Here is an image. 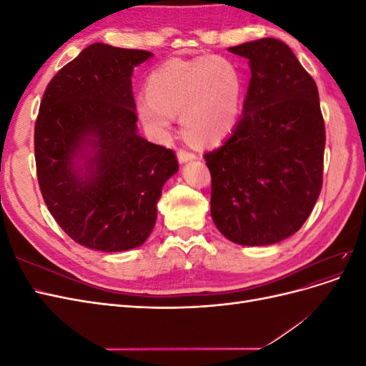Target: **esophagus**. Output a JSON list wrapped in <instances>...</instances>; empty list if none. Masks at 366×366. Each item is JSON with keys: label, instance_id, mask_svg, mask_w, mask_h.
I'll return each instance as SVG.
<instances>
[{"label": "esophagus", "instance_id": "1", "mask_svg": "<svg viewBox=\"0 0 366 366\" xmlns=\"http://www.w3.org/2000/svg\"><path fill=\"white\" fill-rule=\"evenodd\" d=\"M177 157H179L180 163H186V162H191V160L197 159V156H195L194 152L186 151V149H179V151H177Z\"/></svg>", "mask_w": 366, "mask_h": 366}]
</instances>
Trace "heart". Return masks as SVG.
<instances>
[{
  "mask_svg": "<svg viewBox=\"0 0 366 366\" xmlns=\"http://www.w3.org/2000/svg\"><path fill=\"white\" fill-rule=\"evenodd\" d=\"M148 93L139 99L137 113L154 134H168L174 114L182 113L187 137L218 143L238 124L244 77L234 61L223 56L171 59L151 73Z\"/></svg>",
  "mask_w": 366,
  "mask_h": 366,
  "instance_id": "b5f03b06",
  "label": "heart"
}]
</instances>
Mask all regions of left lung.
<instances>
[{
	"instance_id": "1",
	"label": "left lung",
	"mask_w": 366,
	"mask_h": 366,
	"mask_svg": "<svg viewBox=\"0 0 366 366\" xmlns=\"http://www.w3.org/2000/svg\"><path fill=\"white\" fill-rule=\"evenodd\" d=\"M249 59L242 116L219 148L206 152L212 177L210 215L241 246L293 235L322 187L325 125L316 82L280 39L230 47Z\"/></svg>"
}]
</instances>
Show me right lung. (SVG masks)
<instances>
[{
	"label": "right lung",
	"instance_id": "obj_1",
	"mask_svg": "<svg viewBox=\"0 0 366 366\" xmlns=\"http://www.w3.org/2000/svg\"><path fill=\"white\" fill-rule=\"evenodd\" d=\"M151 51L96 42L44 92L35 124L41 194L61 229L101 252L142 246L157 219L172 149L137 134L131 76Z\"/></svg>",
	"mask_w": 366,
	"mask_h": 366
}]
</instances>
